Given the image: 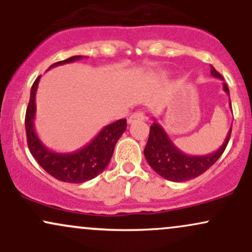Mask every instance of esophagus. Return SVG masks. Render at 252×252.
Returning a JSON list of instances; mask_svg holds the SVG:
<instances>
[{
	"instance_id": "34e87169",
	"label": "esophagus",
	"mask_w": 252,
	"mask_h": 252,
	"mask_svg": "<svg viewBox=\"0 0 252 252\" xmlns=\"http://www.w3.org/2000/svg\"><path fill=\"white\" fill-rule=\"evenodd\" d=\"M144 118H146V116H144V112L143 111H136V112H134V114L131 115V116L129 117L128 123L129 124H132V123L137 122V121H144Z\"/></svg>"
}]
</instances>
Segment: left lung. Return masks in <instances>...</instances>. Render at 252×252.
Instances as JSON below:
<instances>
[{
    "mask_svg": "<svg viewBox=\"0 0 252 252\" xmlns=\"http://www.w3.org/2000/svg\"><path fill=\"white\" fill-rule=\"evenodd\" d=\"M211 74L218 79L224 80L221 74L218 73L213 66H211ZM222 90L230 97V91L225 82L222 83ZM231 130L232 126L228 130L225 141L216 152L206 155H189L181 152L173 143L166 130L155 121L150 126L148 142L144 148V156L149 166L167 180L174 182L190 180L206 172L220 158L230 140Z\"/></svg>",
    "mask_w": 252,
    "mask_h": 252,
    "instance_id": "obj_1",
    "label": "left lung"
}]
</instances>
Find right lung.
Wrapping results in <instances>:
<instances>
[{"mask_svg": "<svg viewBox=\"0 0 252 252\" xmlns=\"http://www.w3.org/2000/svg\"><path fill=\"white\" fill-rule=\"evenodd\" d=\"M83 56H74L68 59L58 62L50 68L59 65H65L83 59ZM48 68V70H50ZM40 78L37 77L31 89V98L26 111V134L31 154L48 174L63 182L82 184L96 178L105 169L114 154L115 146L126 129V120H118L116 122L105 126L98 132L91 142L83 148L71 153H57L48 149L41 142L34 128L36 105L35 96Z\"/></svg>", "mask_w": 252, "mask_h": 252, "instance_id": "1", "label": "right lung"}]
</instances>
